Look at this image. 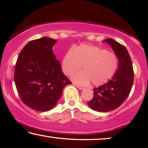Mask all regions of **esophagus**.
I'll use <instances>...</instances> for the list:
<instances>
[{
  "label": "esophagus",
  "mask_w": 148,
  "mask_h": 148,
  "mask_svg": "<svg viewBox=\"0 0 148 148\" xmlns=\"http://www.w3.org/2000/svg\"><path fill=\"white\" fill-rule=\"evenodd\" d=\"M73 85L75 86V87H76L77 88H78L79 89H80V90H82V89H83V88H84L83 87H81V86L79 85H77V84H75V83H74Z\"/></svg>",
  "instance_id": "obj_1"
}]
</instances>
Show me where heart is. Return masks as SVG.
<instances>
[{
  "label": "heart",
  "mask_w": 148,
  "mask_h": 148,
  "mask_svg": "<svg viewBox=\"0 0 148 148\" xmlns=\"http://www.w3.org/2000/svg\"><path fill=\"white\" fill-rule=\"evenodd\" d=\"M62 69L66 75L80 70L72 80L83 85L100 86L112 79L119 66L116 56L95 45L81 44L67 51L62 59Z\"/></svg>",
  "instance_id": "heart-1"
}]
</instances>
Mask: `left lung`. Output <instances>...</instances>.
<instances>
[{"mask_svg": "<svg viewBox=\"0 0 148 148\" xmlns=\"http://www.w3.org/2000/svg\"><path fill=\"white\" fill-rule=\"evenodd\" d=\"M112 47L119 59V67L110 81L94 88V96L87 103L89 107L98 112H108L119 108L128 97L134 82L132 63L123 45L112 38L103 41Z\"/></svg>", "mask_w": 148, "mask_h": 148, "instance_id": "obj_1", "label": "left lung"}]
</instances>
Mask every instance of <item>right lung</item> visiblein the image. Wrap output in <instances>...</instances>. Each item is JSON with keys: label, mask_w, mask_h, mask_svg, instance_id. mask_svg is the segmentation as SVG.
<instances>
[{"label": "right lung", "mask_w": 148, "mask_h": 148, "mask_svg": "<svg viewBox=\"0 0 148 148\" xmlns=\"http://www.w3.org/2000/svg\"><path fill=\"white\" fill-rule=\"evenodd\" d=\"M56 42L47 37L32 40L16 61V87L23 103L33 110H50L60 100L63 88L71 84L53 52Z\"/></svg>", "instance_id": "add662e5"}]
</instances>
